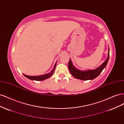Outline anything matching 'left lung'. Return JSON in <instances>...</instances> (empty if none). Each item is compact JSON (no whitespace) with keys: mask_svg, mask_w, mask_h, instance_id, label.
I'll list each match as a JSON object with an SVG mask.
<instances>
[{"mask_svg":"<svg viewBox=\"0 0 124 124\" xmlns=\"http://www.w3.org/2000/svg\"><path fill=\"white\" fill-rule=\"evenodd\" d=\"M110 55L109 48L108 50V55L107 59L102 65L95 69L88 70H80L75 67L71 59L70 58L68 63V68L70 73L75 78L81 80H92L98 77L106 67Z\"/></svg>","mask_w":124,"mask_h":124,"instance_id":"1","label":"left lung"}]
</instances>
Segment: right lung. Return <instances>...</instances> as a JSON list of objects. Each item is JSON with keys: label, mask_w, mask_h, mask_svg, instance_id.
Segmentation results:
<instances>
[{"label": "right lung", "mask_w": 124, "mask_h": 124, "mask_svg": "<svg viewBox=\"0 0 124 124\" xmlns=\"http://www.w3.org/2000/svg\"><path fill=\"white\" fill-rule=\"evenodd\" d=\"M56 63H57V62H56L55 64L53 67V69L51 71V72L49 73H47L46 74L40 75V76H27V75L24 74H23L25 77H26L31 80H35V81H43L44 80L47 79V78H50L52 76V75H53V74L54 73V72L55 67L56 66Z\"/></svg>", "instance_id": "add662e5"}]
</instances>
